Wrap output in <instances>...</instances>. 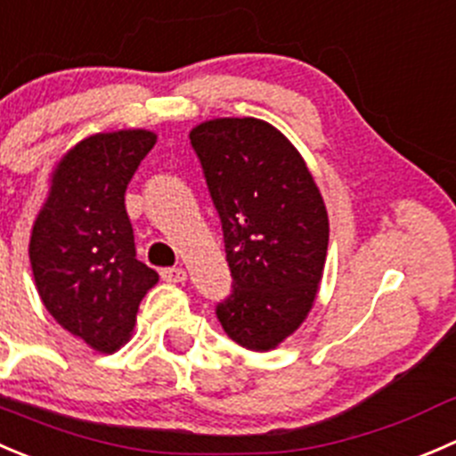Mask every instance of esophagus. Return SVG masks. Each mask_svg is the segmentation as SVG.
<instances>
[{"label":"esophagus","instance_id":"1","mask_svg":"<svg viewBox=\"0 0 456 456\" xmlns=\"http://www.w3.org/2000/svg\"><path fill=\"white\" fill-rule=\"evenodd\" d=\"M161 279L168 283H183L186 281V270L183 268H164L161 270Z\"/></svg>","mask_w":456,"mask_h":456}]
</instances>
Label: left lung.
Segmentation results:
<instances>
[{
	"label": "left lung",
	"instance_id": "1",
	"mask_svg": "<svg viewBox=\"0 0 456 456\" xmlns=\"http://www.w3.org/2000/svg\"><path fill=\"white\" fill-rule=\"evenodd\" d=\"M222 219L232 290L215 313L226 335L256 353L301 326L317 297L328 252V213L297 148L255 117L192 128Z\"/></svg>",
	"mask_w": 456,
	"mask_h": 456
}]
</instances>
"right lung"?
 Wrapping results in <instances>:
<instances>
[{"label": "right lung", "instance_id": "add662e5", "mask_svg": "<svg viewBox=\"0 0 456 456\" xmlns=\"http://www.w3.org/2000/svg\"><path fill=\"white\" fill-rule=\"evenodd\" d=\"M148 130L99 133L79 142L53 173L30 234V265L48 313L99 353H115L159 274L137 259L126 188L155 146Z\"/></svg>", "mask_w": 456, "mask_h": 456}]
</instances>
